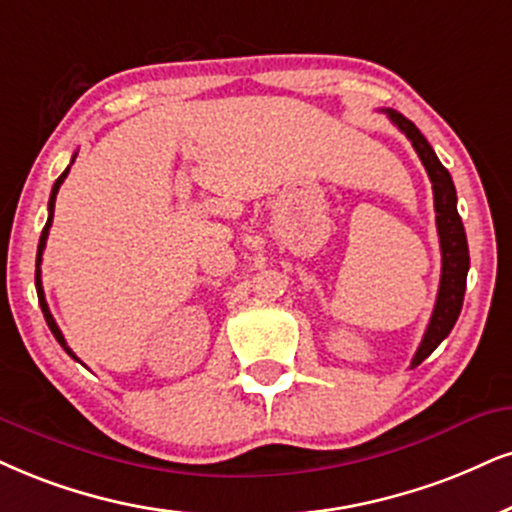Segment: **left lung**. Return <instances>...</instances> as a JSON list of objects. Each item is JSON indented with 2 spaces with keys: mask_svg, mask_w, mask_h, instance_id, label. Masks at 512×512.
Wrapping results in <instances>:
<instances>
[{
  "mask_svg": "<svg viewBox=\"0 0 512 512\" xmlns=\"http://www.w3.org/2000/svg\"><path fill=\"white\" fill-rule=\"evenodd\" d=\"M389 121L399 128L403 135L408 137L413 149L418 151L422 166H425L427 175L432 180L434 192V211H437V232H439V246H441V280H439V294L437 304H434L430 325H427L425 337L415 351L413 363L410 368L420 365L437 346L449 337V332L456 325L460 308H463L465 296V282H468L470 270V251H468V237H465L463 220L458 216L456 206V187H453L451 173L441 166V161L434 154L430 142L425 135L410 123L406 116L394 109H384Z\"/></svg>",
  "mask_w": 512,
  "mask_h": 512,
  "instance_id": "1",
  "label": "left lung"
}]
</instances>
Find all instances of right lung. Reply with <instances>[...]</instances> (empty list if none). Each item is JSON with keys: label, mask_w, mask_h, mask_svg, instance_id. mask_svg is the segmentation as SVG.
Segmentation results:
<instances>
[{"label": "right lung", "mask_w": 512, "mask_h": 512, "mask_svg": "<svg viewBox=\"0 0 512 512\" xmlns=\"http://www.w3.org/2000/svg\"><path fill=\"white\" fill-rule=\"evenodd\" d=\"M73 161H75V156H73ZM73 161H71V163H73ZM68 170H71V166H68L66 170H63V173L59 175V180L54 182V187H52V197H49V218H47V225H44L42 235H40V244H37V261H35V289H37V299H40V308H42V313H44V320H47L49 330H52V334H54V337H56V342H59V344L63 346V351H66L68 356L75 358V361H80V358L75 356V353H73L71 349H68V344H66V339H63V334H61V330H59V325H56V320L52 318V313H49V306H47V301H44V289H42V270H40V263H42V251H44V244H47V237H49V227H52V220H54V204H56V194H59V187L63 185V180H66Z\"/></svg>", "instance_id": "obj_1"}]
</instances>
